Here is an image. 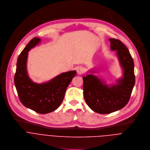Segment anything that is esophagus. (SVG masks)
I'll return each mask as SVG.
<instances>
[{"label":"esophagus","instance_id":"34e87169","mask_svg":"<svg viewBox=\"0 0 150 150\" xmlns=\"http://www.w3.org/2000/svg\"><path fill=\"white\" fill-rule=\"evenodd\" d=\"M77 74H78L79 75H81V74H83L84 73V68L82 67H80L77 69Z\"/></svg>","mask_w":150,"mask_h":150}]
</instances>
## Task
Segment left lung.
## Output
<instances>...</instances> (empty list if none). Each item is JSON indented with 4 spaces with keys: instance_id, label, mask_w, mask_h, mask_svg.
<instances>
[{
    "instance_id": "8db88e82",
    "label": "left lung",
    "mask_w": 150,
    "mask_h": 150,
    "mask_svg": "<svg viewBox=\"0 0 150 150\" xmlns=\"http://www.w3.org/2000/svg\"><path fill=\"white\" fill-rule=\"evenodd\" d=\"M109 41L110 49L116 51L123 70V77L110 86L93 74L83 77L86 102L92 110L100 114L110 113L125 106L135 81L134 61L129 50L120 40L111 38Z\"/></svg>"
}]
</instances>
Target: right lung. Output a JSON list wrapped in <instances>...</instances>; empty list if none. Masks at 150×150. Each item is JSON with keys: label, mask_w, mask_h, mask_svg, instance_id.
Wrapping results in <instances>:
<instances>
[{"label": "right lung", "mask_w": 150, "mask_h": 150, "mask_svg": "<svg viewBox=\"0 0 150 150\" xmlns=\"http://www.w3.org/2000/svg\"><path fill=\"white\" fill-rule=\"evenodd\" d=\"M40 42V38L34 37L19 55L14 83L23 106L37 113L46 114L56 110L62 104L66 89L77 72L73 70L63 73L41 84L33 82L28 75L27 58L28 51Z\"/></svg>", "instance_id": "1"}]
</instances>
